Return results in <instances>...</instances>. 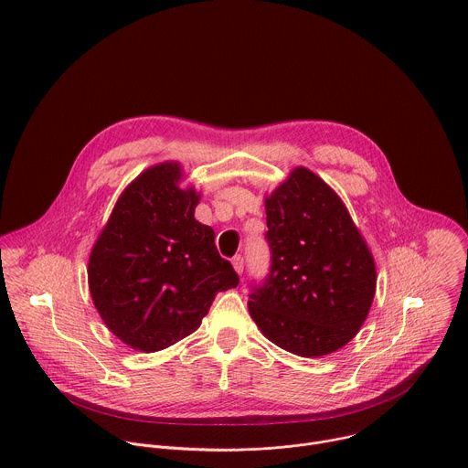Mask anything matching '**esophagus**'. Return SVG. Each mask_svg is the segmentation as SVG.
Listing matches in <instances>:
<instances>
[{"label": "esophagus", "instance_id": "1", "mask_svg": "<svg viewBox=\"0 0 468 468\" xmlns=\"http://www.w3.org/2000/svg\"><path fill=\"white\" fill-rule=\"evenodd\" d=\"M231 262H233V269H235L237 274H242V272H244V257H242V255H235V257L231 259Z\"/></svg>", "mask_w": 468, "mask_h": 468}]
</instances>
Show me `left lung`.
I'll return each instance as SVG.
<instances>
[{
  "mask_svg": "<svg viewBox=\"0 0 468 468\" xmlns=\"http://www.w3.org/2000/svg\"><path fill=\"white\" fill-rule=\"evenodd\" d=\"M271 269L248 309L280 348L318 357L350 343L376 292L374 259L341 197L307 168L266 199Z\"/></svg>",
  "mask_w": 468,
  "mask_h": 468,
  "instance_id": "8db88e82",
  "label": "left lung"
}]
</instances>
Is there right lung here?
<instances>
[{"label":"right lung","instance_id":"right-lung-1","mask_svg":"<svg viewBox=\"0 0 468 468\" xmlns=\"http://www.w3.org/2000/svg\"><path fill=\"white\" fill-rule=\"evenodd\" d=\"M179 165L165 163L133 181L89 261V287L114 335L157 352L197 329L217 292L239 285L215 231L194 218L197 194L177 186Z\"/></svg>","mask_w":468,"mask_h":468}]
</instances>
